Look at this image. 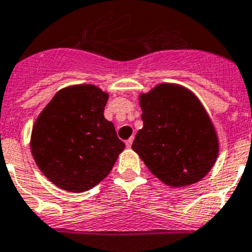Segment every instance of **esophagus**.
I'll return each instance as SVG.
<instances>
[{
  "label": "esophagus",
  "mask_w": 252,
  "mask_h": 252,
  "mask_svg": "<svg viewBox=\"0 0 252 252\" xmlns=\"http://www.w3.org/2000/svg\"><path fill=\"white\" fill-rule=\"evenodd\" d=\"M132 141H134V138H130L128 140H126V147H127V148H130L131 145H132Z\"/></svg>",
  "instance_id": "obj_1"
}]
</instances>
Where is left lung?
Returning a JSON list of instances; mask_svg holds the SVG:
<instances>
[{
    "mask_svg": "<svg viewBox=\"0 0 252 252\" xmlns=\"http://www.w3.org/2000/svg\"><path fill=\"white\" fill-rule=\"evenodd\" d=\"M139 100L143 128L131 148L149 171L176 188L207 175L218 158L219 141L196 95L186 87L161 84Z\"/></svg>",
    "mask_w": 252,
    "mask_h": 252,
    "instance_id": "1",
    "label": "left lung"
}]
</instances>
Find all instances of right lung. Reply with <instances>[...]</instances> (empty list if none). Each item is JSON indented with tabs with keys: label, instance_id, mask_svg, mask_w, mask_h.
Masks as SVG:
<instances>
[{
	"label": "right lung",
	"instance_id": "obj_1",
	"mask_svg": "<svg viewBox=\"0 0 252 252\" xmlns=\"http://www.w3.org/2000/svg\"><path fill=\"white\" fill-rule=\"evenodd\" d=\"M108 94L94 85L58 91L34 122L31 151L56 187L81 193L111 172L125 149L114 125L104 118Z\"/></svg>",
	"mask_w": 252,
	"mask_h": 252
}]
</instances>
